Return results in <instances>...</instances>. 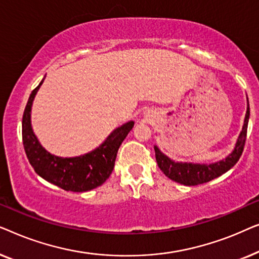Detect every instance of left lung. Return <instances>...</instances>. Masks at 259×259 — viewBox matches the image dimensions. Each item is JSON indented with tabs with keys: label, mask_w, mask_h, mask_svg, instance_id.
I'll use <instances>...</instances> for the list:
<instances>
[{
	"label": "left lung",
	"mask_w": 259,
	"mask_h": 259,
	"mask_svg": "<svg viewBox=\"0 0 259 259\" xmlns=\"http://www.w3.org/2000/svg\"><path fill=\"white\" fill-rule=\"evenodd\" d=\"M249 118L250 107L249 100H247L246 114L245 118H244L243 128L240 131L232 152L222 160L212 162V164H193V162L175 161L162 153L157 145H154L155 159H157L159 168L164 172V175L167 178L185 186H196L218 178V177L224 175L225 172H228L229 169H231L236 165V162L239 160L244 145H245Z\"/></svg>",
	"instance_id": "obj_1"
}]
</instances>
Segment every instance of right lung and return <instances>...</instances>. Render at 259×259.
Wrapping results in <instances>:
<instances>
[{
    "instance_id": "obj_1",
    "label": "right lung",
    "mask_w": 259,
    "mask_h": 259,
    "mask_svg": "<svg viewBox=\"0 0 259 259\" xmlns=\"http://www.w3.org/2000/svg\"><path fill=\"white\" fill-rule=\"evenodd\" d=\"M31 92L22 118V140L24 151L34 171L48 183L72 192H86L104 184L114 168L116 153L134 121L115 128L100 146L79 157L63 158L54 155L42 146L31 126V106L35 95L44 83Z\"/></svg>"
}]
</instances>
